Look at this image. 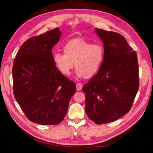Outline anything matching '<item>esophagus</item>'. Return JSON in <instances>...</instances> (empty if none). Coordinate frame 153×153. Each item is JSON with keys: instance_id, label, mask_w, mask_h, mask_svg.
<instances>
[{"instance_id": "obj_1", "label": "esophagus", "mask_w": 153, "mask_h": 153, "mask_svg": "<svg viewBox=\"0 0 153 153\" xmlns=\"http://www.w3.org/2000/svg\"><path fill=\"white\" fill-rule=\"evenodd\" d=\"M82 89V85L80 83H77L76 84V90L77 91H81Z\"/></svg>"}]
</instances>
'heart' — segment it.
I'll return each mask as SVG.
<instances>
[{"label": "heart", "instance_id": "obj_1", "mask_svg": "<svg viewBox=\"0 0 153 153\" xmlns=\"http://www.w3.org/2000/svg\"><path fill=\"white\" fill-rule=\"evenodd\" d=\"M64 54L55 52L53 61L62 75L68 76L74 67L78 77L90 78L100 69L105 59V50L101 45L91 43L83 39H73L63 47Z\"/></svg>", "mask_w": 153, "mask_h": 153}]
</instances>
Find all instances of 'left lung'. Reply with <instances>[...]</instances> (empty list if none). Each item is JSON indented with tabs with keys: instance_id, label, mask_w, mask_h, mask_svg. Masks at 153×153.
Returning <instances> with one entry per match:
<instances>
[{
	"instance_id": "obj_1",
	"label": "left lung",
	"mask_w": 153,
	"mask_h": 153,
	"mask_svg": "<svg viewBox=\"0 0 153 153\" xmlns=\"http://www.w3.org/2000/svg\"><path fill=\"white\" fill-rule=\"evenodd\" d=\"M103 41V63L85 84V112L92 121L103 124L116 121L131 109L139 87L135 51L119 33L95 29Z\"/></svg>"
}]
</instances>
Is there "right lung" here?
I'll return each mask as SVG.
<instances>
[{"label": "right lung", "mask_w": 153, "mask_h": 153, "mask_svg": "<svg viewBox=\"0 0 153 153\" xmlns=\"http://www.w3.org/2000/svg\"><path fill=\"white\" fill-rule=\"evenodd\" d=\"M61 36L59 28L23 43L14 60L13 93L30 121L42 125L61 123L76 84L64 76L53 61L52 50Z\"/></svg>", "instance_id": "add662e5"}]
</instances>
